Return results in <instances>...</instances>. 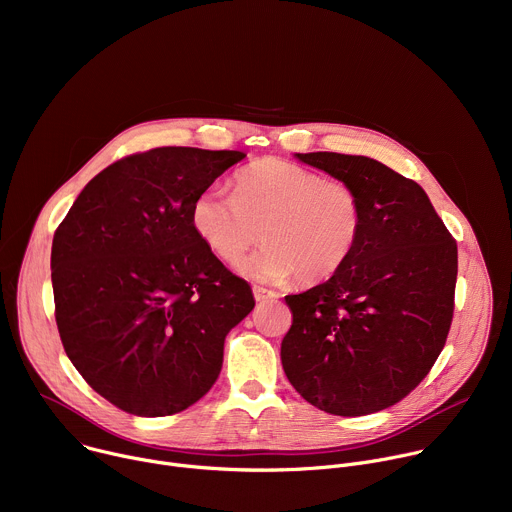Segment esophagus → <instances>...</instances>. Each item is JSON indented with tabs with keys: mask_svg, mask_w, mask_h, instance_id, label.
<instances>
[{
	"mask_svg": "<svg viewBox=\"0 0 512 512\" xmlns=\"http://www.w3.org/2000/svg\"><path fill=\"white\" fill-rule=\"evenodd\" d=\"M253 296H255V300H257V302H267V300L277 298L275 291L265 289V287H259V285H255V287H253Z\"/></svg>",
	"mask_w": 512,
	"mask_h": 512,
	"instance_id": "obj_1",
	"label": "esophagus"
}]
</instances>
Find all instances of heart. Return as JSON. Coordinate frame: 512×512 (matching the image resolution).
<instances>
[{
    "label": "heart",
    "mask_w": 512,
    "mask_h": 512,
    "mask_svg": "<svg viewBox=\"0 0 512 512\" xmlns=\"http://www.w3.org/2000/svg\"><path fill=\"white\" fill-rule=\"evenodd\" d=\"M362 218L352 186L277 158L241 170L233 196L208 188L190 210L194 233L223 263H237L263 237L267 245L237 271L265 283L332 277L354 253Z\"/></svg>",
    "instance_id": "heart-1"
}]
</instances>
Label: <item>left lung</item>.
<instances>
[{
    "instance_id": "obj_1",
    "label": "left lung",
    "mask_w": 512,
    "mask_h": 512,
    "mask_svg": "<svg viewBox=\"0 0 512 512\" xmlns=\"http://www.w3.org/2000/svg\"><path fill=\"white\" fill-rule=\"evenodd\" d=\"M354 188L362 235L328 281L285 296L294 314L281 364L314 407L369 415L409 395L440 356L452 316L458 247L425 190L367 156L296 154Z\"/></svg>"
}]
</instances>
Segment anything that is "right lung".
<instances>
[{"mask_svg":"<svg viewBox=\"0 0 512 512\" xmlns=\"http://www.w3.org/2000/svg\"><path fill=\"white\" fill-rule=\"evenodd\" d=\"M243 152L156 148L97 174L54 233L66 356L115 407L162 417L204 397L251 287L194 233L190 210Z\"/></svg>","mask_w":512,"mask_h":512,"instance_id":"obj_1","label":"right lung"}]
</instances>
